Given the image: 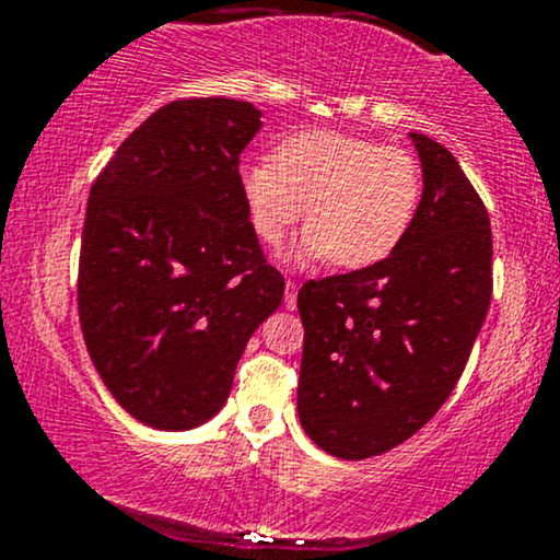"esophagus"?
<instances>
[{"instance_id": "obj_1", "label": "esophagus", "mask_w": 560, "mask_h": 560, "mask_svg": "<svg viewBox=\"0 0 560 560\" xmlns=\"http://www.w3.org/2000/svg\"><path fill=\"white\" fill-rule=\"evenodd\" d=\"M284 305L289 307V311H294V307H298V284H294L292 279H289L284 287Z\"/></svg>"}]
</instances>
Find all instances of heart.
<instances>
[{"label":"heart","instance_id":"heart-1","mask_svg":"<svg viewBox=\"0 0 560 560\" xmlns=\"http://www.w3.org/2000/svg\"><path fill=\"white\" fill-rule=\"evenodd\" d=\"M240 189L255 234L279 244L305 215L311 226L289 260L331 258L361 271L387 260L413 226L421 202V168L400 147L331 128L292 133L273 160H247Z\"/></svg>","mask_w":560,"mask_h":560}]
</instances>
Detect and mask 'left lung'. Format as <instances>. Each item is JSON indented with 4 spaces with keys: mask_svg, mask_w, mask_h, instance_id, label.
<instances>
[{
    "mask_svg": "<svg viewBox=\"0 0 560 560\" xmlns=\"http://www.w3.org/2000/svg\"><path fill=\"white\" fill-rule=\"evenodd\" d=\"M423 191L413 226L387 260L307 281L298 294V413L342 460L413 436L464 374L492 298V231L458 160L410 133Z\"/></svg>",
    "mask_w": 560,
    "mask_h": 560,
    "instance_id": "1",
    "label": "left lung"
}]
</instances>
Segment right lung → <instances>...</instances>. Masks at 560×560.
<instances>
[{
    "label": "right lung",
    "instance_id": "right-lung-1",
    "mask_svg": "<svg viewBox=\"0 0 560 560\" xmlns=\"http://www.w3.org/2000/svg\"><path fill=\"white\" fill-rule=\"evenodd\" d=\"M260 115L223 96L171 102L89 191L83 339L120 408L160 432L213 419L249 337L284 298L240 189V155Z\"/></svg>",
    "mask_w": 560,
    "mask_h": 560
}]
</instances>
